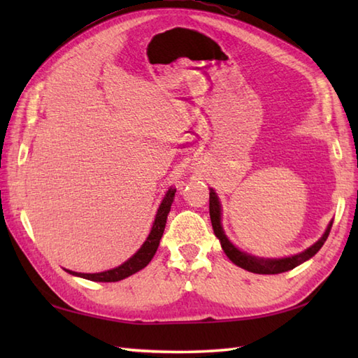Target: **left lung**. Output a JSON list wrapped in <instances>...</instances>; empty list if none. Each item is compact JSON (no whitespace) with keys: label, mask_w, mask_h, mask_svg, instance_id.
I'll return each mask as SVG.
<instances>
[{"label":"left lung","mask_w":358,"mask_h":358,"mask_svg":"<svg viewBox=\"0 0 358 358\" xmlns=\"http://www.w3.org/2000/svg\"><path fill=\"white\" fill-rule=\"evenodd\" d=\"M209 214H210L212 229H214L217 238L220 240V243H222V248L224 250V254L227 255V258H229L234 264H237L240 268L246 269L249 272L268 273V275H271V273H281V272L291 271L296 268L299 264L309 260V258H313L324 245V241L328 238L332 227V222H331L328 227H326L324 234L322 235V238L300 254L292 255V257H285V258H260L255 255H249L246 252H241V250L238 248H235L229 241V238L226 237L222 226V204H220V200L214 189H210L209 192Z\"/></svg>","instance_id":"8db88e82"}]
</instances>
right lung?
<instances>
[{
    "instance_id": "add662e5",
    "label": "right lung",
    "mask_w": 358,
    "mask_h": 358,
    "mask_svg": "<svg viewBox=\"0 0 358 358\" xmlns=\"http://www.w3.org/2000/svg\"><path fill=\"white\" fill-rule=\"evenodd\" d=\"M175 192H177V189H172V187L166 192L164 199L157 210L154 224H152V229L148 235L146 241L143 243V246L136 250V252L131 258H129L127 262L120 264L118 268H113V269L104 271V272H98V273H81V272H73V271H67V269L66 271L72 273V275H77V277L86 278L90 281H104V283H110V281H120L123 278L131 277L132 273L141 271L143 268H146L149 262L154 258L157 249H158V245H159V240H162V237H163L167 214H169V210H171Z\"/></svg>"
}]
</instances>
